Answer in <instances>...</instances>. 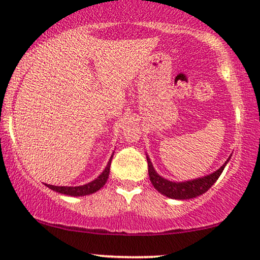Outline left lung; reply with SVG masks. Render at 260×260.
I'll return each mask as SVG.
<instances>
[{
  "instance_id": "1",
  "label": "left lung",
  "mask_w": 260,
  "mask_h": 260,
  "mask_svg": "<svg viewBox=\"0 0 260 260\" xmlns=\"http://www.w3.org/2000/svg\"><path fill=\"white\" fill-rule=\"evenodd\" d=\"M147 155V154H146ZM232 158V155L226 159V161L212 174L203 176V177L189 179L184 182H175L169 181L164 177H161L158 172L153 168L152 161H150L149 156L147 155V162H148V174L149 179L152 182L153 187L159 191L160 194L165 195V197L171 199H177V200H189V199L197 198L199 195H203L204 193L210 189L214 184V182L219 178L222 175L224 168H225L228 161Z\"/></svg>"
}]
</instances>
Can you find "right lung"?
Listing matches in <instances>:
<instances>
[{"label":"right lung","instance_id":"1","mask_svg":"<svg viewBox=\"0 0 260 260\" xmlns=\"http://www.w3.org/2000/svg\"><path fill=\"white\" fill-rule=\"evenodd\" d=\"M114 153V152H113ZM112 158H113V154L111 155L110 160H108L107 166H106L104 171L101 172V175L99 176L98 178H95L94 181L89 182V183L83 184V185H77V187H59V185H52V184H46L48 188L52 189V190L56 191V193L70 195V197H84V195H90L92 193H96L98 190L104 187L107 182L108 176H110V168H111V161Z\"/></svg>","mask_w":260,"mask_h":260}]
</instances>
